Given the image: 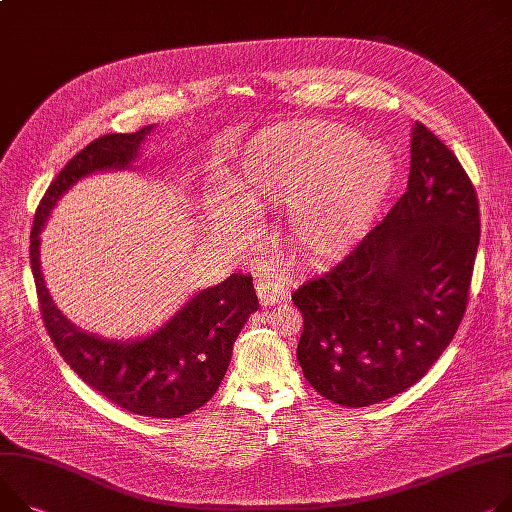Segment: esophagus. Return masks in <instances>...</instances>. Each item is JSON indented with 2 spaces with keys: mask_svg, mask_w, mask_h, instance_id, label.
Segmentation results:
<instances>
[{
  "mask_svg": "<svg viewBox=\"0 0 512 512\" xmlns=\"http://www.w3.org/2000/svg\"><path fill=\"white\" fill-rule=\"evenodd\" d=\"M256 291H258V299H260V303L266 307V305H274V303H279V301H283L285 297H287V287L281 283V281H277V279H258V283H256Z\"/></svg>",
  "mask_w": 512,
  "mask_h": 512,
  "instance_id": "esophagus-1",
  "label": "esophagus"
}]
</instances>
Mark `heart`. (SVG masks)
Instances as JSON below:
<instances>
[{
	"mask_svg": "<svg viewBox=\"0 0 512 512\" xmlns=\"http://www.w3.org/2000/svg\"><path fill=\"white\" fill-rule=\"evenodd\" d=\"M396 176L391 157L355 129L295 121L260 131L227 186L248 207L289 205L287 246L307 264H324L363 238ZM209 217L233 238L248 221L223 192L211 196Z\"/></svg>",
	"mask_w": 512,
	"mask_h": 512,
	"instance_id": "heart-1",
	"label": "heart"
}]
</instances>
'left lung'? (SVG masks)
<instances>
[{
    "label": "left lung",
    "mask_w": 512,
    "mask_h": 512,
    "mask_svg": "<svg viewBox=\"0 0 512 512\" xmlns=\"http://www.w3.org/2000/svg\"><path fill=\"white\" fill-rule=\"evenodd\" d=\"M478 244L474 184L416 121L400 201L291 295L303 316L297 361L309 385L334 404L365 408L422 379L463 320Z\"/></svg>",
    "instance_id": "1"
}]
</instances>
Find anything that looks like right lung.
Returning a JSON list of instances; mask_svg holds the SVG:
<instances>
[{
    "label": "right lung",
    "mask_w": 512,
    "mask_h": 512,
    "mask_svg": "<svg viewBox=\"0 0 512 512\" xmlns=\"http://www.w3.org/2000/svg\"><path fill=\"white\" fill-rule=\"evenodd\" d=\"M149 131L102 135L71 157L34 213L30 266L45 328L73 373L127 412L180 418L205 406L219 389L233 342L258 309L252 277L233 272L217 287L194 295L164 328L143 340L108 342L65 320L45 287L38 260L43 225L61 194L96 170L129 166Z\"/></svg>",
    "instance_id": "right-lung-1"
}]
</instances>
